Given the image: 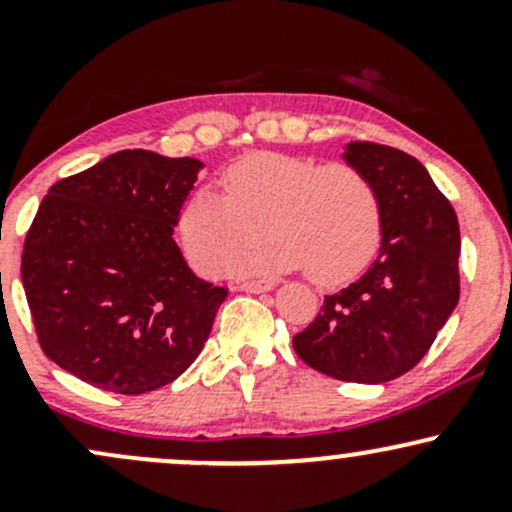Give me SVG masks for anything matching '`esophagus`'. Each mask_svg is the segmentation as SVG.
<instances>
[{
    "instance_id": "obj_1",
    "label": "esophagus",
    "mask_w": 512,
    "mask_h": 512,
    "mask_svg": "<svg viewBox=\"0 0 512 512\" xmlns=\"http://www.w3.org/2000/svg\"><path fill=\"white\" fill-rule=\"evenodd\" d=\"M240 291H248V293H267L274 289V281L269 279H257V281H240L238 284Z\"/></svg>"
}]
</instances>
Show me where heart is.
Listing matches in <instances>:
<instances>
[{
	"instance_id": "obj_1",
	"label": "heart",
	"mask_w": 512,
	"mask_h": 512,
	"mask_svg": "<svg viewBox=\"0 0 512 512\" xmlns=\"http://www.w3.org/2000/svg\"><path fill=\"white\" fill-rule=\"evenodd\" d=\"M223 197L195 190L182 202L178 228L202 274L221 276L236 257L243 272L305 269L317 286H339L368 267L383 240V207L366 173L349 163L257 151L221 175Z\"/></svg>"
}]
</instances>
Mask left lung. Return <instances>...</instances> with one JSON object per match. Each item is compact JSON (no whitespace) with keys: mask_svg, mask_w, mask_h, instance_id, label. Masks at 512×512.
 Segmentation results:
<instances>
[{"mask_svg":"<svg viewBox=\"0 0 512 512\" xmlns=\"http://www.w3.org/2000/svg\"><path fill=\"white\" fill-rule=\"evenodd\" d=\"M344 161L378 190V260L354 284L325 296L315 320L293 337V349L330 378L378 385L426 356L460 301V223L414 156L351 142Z\"/></svg>","mask_w":512,"mask_h":512,"instance_id":"obj_1","label":"left lung"}]
</instances>
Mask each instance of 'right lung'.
Here are the masks:
<instances>
[{"instance_id": "right-lung-1", "label": "right lung", "mask_w": 512, "mask_h": 512, "mask_svg": "<svg viewBox=\"0 0 512 512\" xmlns=\"http://www.w3.org/2000/svg\"><path fill=\"white\" fill-rule=\"evenodd\" d=\"M202 166L127 149L50 187L21 257L50 361L117 395L158 390L190 368L228 296L195 276L173 240Z\"/></svg>"}]
</instances>
